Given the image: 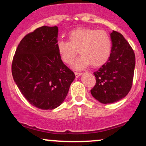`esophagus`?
<instances>
[{
	"mask_svg": "<svg viewBox=\"0 0 146 146\" xmlns=\"http://www.w3.org/2000/svg\"><path fill=\"white\" fill-rule=\"evenodd\" d=\"M75 77H76V78H78V77H80V75H82V73H79V72H75Z\"/></svg>",
	"mask_w": 146,
	"mask_h": 146,
	"instance_id": "esophagus-1",
	"label": "esophagus"
}]
</instances>
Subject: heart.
Listing matches in <instances>:
<instances>
[{"instance_id":"b5f03b06","label":"heart","mask_w":146,"mask_h":146,"mask_svg":"<svg viewBox=\"0 0 146 146\" xmlns=\"http://www.w3.org/2000/svg\"><path fill=\"white\" fill-rule=\"evenodd\" d=\"M68 41L59 40L57 51L64 63L70 65L79 53L81 56L73 66L80 70L91 64L93 67H99L109 59L112 51L110 35L104 30L91 28H78L68 33Z\"/></svg>"}]
</instances>
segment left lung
<instances>
[{
  "label": "left lung",
  "mask_w": 146,
  "mask_h": 146,
  "mask_svg": "<svg viewBox=\"0 0 146 146\" xmlns=\"http://www.w3.org/2000/svg\"><path fill=\"white\" fill-rule=\"evenodd\" d=\"M111 54L108 61L94 72L95 86L90 90L94 98L102 104L121 100L129 93L132 85L135 55L123 35L116 31L110 33Z\"/></svg>",
  "instance_id": "8db88e82"
}]
</instances>
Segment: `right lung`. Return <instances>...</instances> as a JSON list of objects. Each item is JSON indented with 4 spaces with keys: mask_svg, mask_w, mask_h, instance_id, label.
<instances>
[{
    "mask_svg": "<svg viewBox=\"0 0 146 146\" xmlns=\"http://www.w3.org/2000/svg\"><path fill=\"white\" fill-rule=\"evenodd\" d=\"M58 27L42 26L27 34L14 56L11 73L25 99L33 106L53 110L64 102L75 74L57 51Z\"/></svg>",
    "mask_w": 146,
    "mask_h": 146,
    "instance_id": "add662e5",
    "label": "right lung"
}]
</instances>
